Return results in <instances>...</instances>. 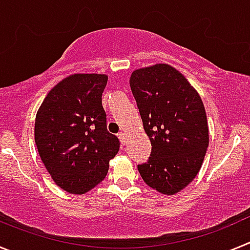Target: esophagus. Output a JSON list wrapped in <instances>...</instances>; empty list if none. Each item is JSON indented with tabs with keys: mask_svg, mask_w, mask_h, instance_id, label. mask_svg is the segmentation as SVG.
Returning a JSON list of instances; mask_svg holds the SVG:
<instances>
[{
	"mask_svg": "<svg viewBox=\"0 0 250 250\" xmlns=\"http://www.w3.org/2000/svg\"><path fill=\"white\" fill-rule=\"evenodd\" d=\"M118 136H119V139H120L121 144L123 145L126 144V134H125V132H120Z\"/></svg>",
	"mask_w": 250,
	"mask_h": 250,
	"instance_id": "esophagus-1",
	"label": "esophagus"
}]
</instances>
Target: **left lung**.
<instances>
[{"mask_svg": "<svg viewBox=\"0 0 250 250\" xmlns=\"http://www.w3.org/2000/svg\"><path fill=\"white\" fill-rule=\"evenodd\" d=\"M130 87L151 143L139 173L150 188L173 195L199 173L209 145L203 101L184 75L165 63L135 70Z\"/></svg>", "mask_w": 250, "mask_h": 250, "instance_id": "left-lung-1", "label": "left lung"}]
</instances>
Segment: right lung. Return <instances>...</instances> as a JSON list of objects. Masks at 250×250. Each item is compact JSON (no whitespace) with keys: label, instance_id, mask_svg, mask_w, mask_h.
Returning a JSON list of instances; mask_svg holds the SVG:
<instances>
[{"label":"right lung","instance_id":"obj_1","mask_svg":"<svg viewBox=\"0 0 250 250\" xmlns=\"http://www.w3.org/2000/svg\"><path fill=\"white\" fill-rule=\"evenodd\" d=\"M107 76L75 74L60 81L40 106L35 143L54 182L83 194L103 182L120 141L107 131L101 104Z\"/></svg>","mask_w":250,"mask_h":250}]
</instances>
